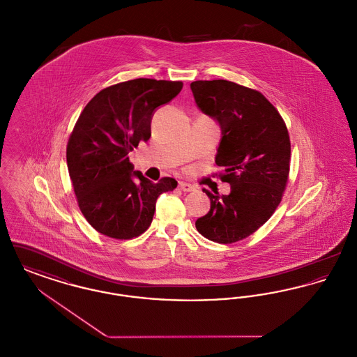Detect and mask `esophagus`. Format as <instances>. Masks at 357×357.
<instances>
[{"mask_svg": "<svg viewBox=\"0 0 357 357\" xmlns=\"http://www.w3.org/2000/svg\"><path fill=\"white\" fill-rule=\"evenodd\" d=\"M179 188H181L183 192H190V191H194V190H195V187L192 186V185H190V183H186V182H179Z\"/></svg>", "mask_w": 357, "mask_h": 357, "instance_id": "34e87169", "label": "esophagus"}]
</instances>
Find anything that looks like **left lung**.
<instances>
[{"instance_id": "left-lung-1", "label": "left lung", "mask_w": 357, "mask_h": 357, "mask_svg": "<svg viewBox=\"0 0 357 357\" xmlns=\"http://www.w3.org/2000/svg\"><path fill=\"white\" fill-rule=\"evenodd\" d=\"M198 108L217 120L222 137L215 163L230 194L204 190L210 211L195 222L204 238L233 243L272 217L288 183L290 139L278 111L261 92L227 80L192 82Z\"/></svg>"}]
</instances>
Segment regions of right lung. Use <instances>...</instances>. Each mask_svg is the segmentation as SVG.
Segmentation results:
<instances>
[{
  "label": "right lung",
  "instance_id": "1",
  "mask_svg": "<svg viewBox=\"0 0 357 357\" xmlns=\"http://www.w3.org/2000/svg\"><path fill=\"white\" fill-rule=\"evenodd\" d=\"M182 86V82L155 79L111 85L91 99L76 121L67 146L69 176L85 220L104 236L143 234L158 197L178 185L169 176L153 183L134 171L128 153L150 139L155 109Z\"/></svg>",
  "mask_w": 357,
  "mask_h": 357
}]
</instances>
